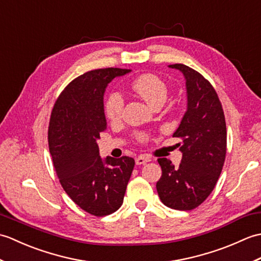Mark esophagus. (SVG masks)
Segmentation results:
<instances>
[{"mask_svg": "<svg viewBox=\"0 0 261 261\" xmlns=\"http://www.w3.org/2000/svg\"><path fill=\"white\" fill-rule=\"evenodd\" d=\"M149 162H151V159L149 158V157L142 156V154H141V156L136 158V165H145V164H147Z\"/></svg>", "mask_w": 261, "mask_h": 261, "instance_id": "esophagus-1", "label": "esophagus"}]
</instances>
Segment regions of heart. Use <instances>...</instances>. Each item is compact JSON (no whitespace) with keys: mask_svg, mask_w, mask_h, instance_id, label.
Masks as SVG:
<instances>
[{"mask_svg":"<svg viewBox=\"0 0 261 261\" xmlns=\"http://www.w3.org/2000/svg\"><path fill=\"white\" fill-rule=\"evenodd\" d=\"M131 90L139 95L149 107L154 108L162 105L168 97V86L165 81L153 74H142L132 82ZM124 108V99L120 93H111L104 105V112L107 118L116 122L121 119ZM145 136H140V139H145Z\"/></svg>","mask_w":261,"mask_h":261,"instance_id":"b5f03b06","label":"heart"}]
</instances>
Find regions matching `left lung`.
Segmentation results:
<instances>
[{"label":"left lung","instance_id":"1","mask_svg":"<svg viewBox=\"0 0 261 261\" xmlns=\"http://www.w3.org/2000/svg\"><path fill=\"white\" fill-rule=\"evenodd\" d=\"M186 82L187 110L173 137L180 138L178 167L159 158L163 175L157 192L166 206L190 211L212 193L222 171L226 153V126L222 105L213 86L196 70L182 64L169 65Z\"/></svg>","mask_w":261,"mask_h":261}]
</instances>
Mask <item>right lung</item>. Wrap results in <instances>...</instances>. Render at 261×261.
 <instances>
[{"label": "right lung", "mask_w": 261, "mask_h": 261, "mask_svg": "<svg viewBox=\"0 0 261 261\" xmlns=\"http://www.w3.org/2000/svg\"><path fill=\"white\" fill-rule=\"evenodd\" d=\"M130 71L103 68L79 76L59 95L49 122V151L60 184L75 204L95 216L120 208L135 167L131 157L101 158L97 146L107 130L105 90Z\"/></svg>", "instance_id": "add662e5"}]
</instances>
